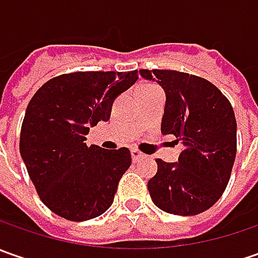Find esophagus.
Instances as JSON below:
<instances>
[{"label":"esophagus","mask_w":258,"mask_h":258,"mask_svg":"<svg viewBox=\"0 0 258 258\" xmlns=\"http://www.w3.org/2000/svg\"><path fill=\"white\" fill-rule=\"evenodd\" d=\"M131 154H132V159H134V162H138V161H141L142 158H145V155L139 151V149H136V148H132L131 149Z\"/></svg>","instance_id":"esophagus-1"}]
</instances>
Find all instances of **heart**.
<instances>
[{"instance_id": "b5f03b06", "label": "heart", "mask_w": 258, "mask_h": 258, "mask_svg": "<svg viewBox=\"0 0 258 258\" xmlns=\"http://www.w3.org/2000/svg\"><path fill=\"white\" fill-rule=\"evenodd\" d=\"M146 87H152V86H149V85H145V86H142V87H141V89H146Z\"/></svg>"}]
</instances>
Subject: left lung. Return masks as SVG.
I'll use <instances>...</instances> for the list:
<instances>
[{"label": "left lung", "mask_w": 258, "mask_h": 258, "mask_svg": "<svg viewBox=\"0 0 258 258\" xmlns=\"http://www.w3.org/2000/svg\"><path fill=\"white\" fill-rule=\"evenodd\" d=\"M166 93L161 131L173 135L183 151L178 162L156 159L158 172L148 189L154 204L175 215H197L217 203L233 171L237 122L233 106L218 87L175 70H139Z\"/></svg>", "instance_id": "obj_1"}]
</instances>
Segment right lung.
<instances>
[{"instance_id": "1", "label": "right lung", "mask_w": 258, "mask_h": 258, "mask_svg": "<svg viewBox=\"0 0 258 258\" xmlns=\"http://www.w3.org/2000/svg\"><path fill=\"white\" fill-rule=\"evenodd\" d=\"M136 80L138 70L75 72L50 79L31 97L20 154L40 200L61 218L92 220L113 203L131 152L87 146L86 135L109 120L114 99Z\"/></svg>"}]
</instances>
